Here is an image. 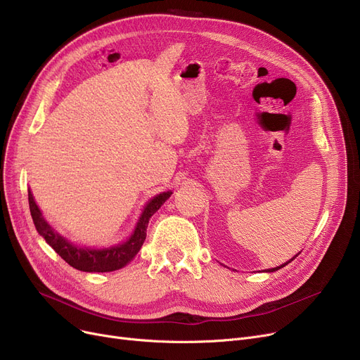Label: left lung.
Returning a JSON list of instances; mask_svg holds the SVG:
<instances>
[{
  "instance_id": "left-lung-1",
  "label": "left lung",
  "mask_w": 360,
  "mask_h": 360,
  "mask_svg": "<svg viewBox=\"0 0 360 360\" xmlns=\"http://www.w3.org/2000/svg\"><path fill=\"white\" fill-rule=\"evenodd\" d=\"M297 257V255H296ZM296 257H293L290 261H293ZM290 261H288V262H290ZM288 262H285V264H281V266L280 267H276V269H269V270H266V271H269V273H273V271H277L278 269H281V267H285V266H288Z\"/></svg>"
}]
</instances>
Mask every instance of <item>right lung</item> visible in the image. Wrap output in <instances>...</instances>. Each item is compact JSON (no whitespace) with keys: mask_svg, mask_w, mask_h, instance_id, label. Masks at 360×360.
Wrapping results in <instances>:
<instances>
[{"mask_svg":"<svg viewBox=\"0 0 360 360\" xmlns=\"http://www.w3.org/2000/svg\"><path fill=\"white\" fill-rule=\"evenodd\" d=\"M170 194L172 193L167 191L156 195L153 200H151L146 205V209L137 223V228L134 233L131 235V238L122 245H117V247L106 248V250L79 248L75 247V245L70 243L63 236H60L42 217V213L39 209H37L30 191H29V207H30V214H32L36 231L39 232L41 236H44V239L51 245L53 251L58 254L65 262H68L71 267L77 269L80 271H87V273H106V271H115L118 269H122L137 255V252L143 247V242L146 240L148 219L160 209V205L170 197Z\"/></svg>","mask_w":360,"mask_h":360,"instance_id":"obj_1","label":"right lung"}]
</instances>
